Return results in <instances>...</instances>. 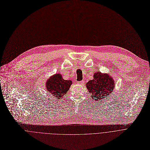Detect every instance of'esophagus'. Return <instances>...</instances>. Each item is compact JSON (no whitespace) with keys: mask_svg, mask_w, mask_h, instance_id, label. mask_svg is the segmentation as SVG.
<instances>
[{"mask_svg":"<svg viewBox=\"0 0 150 150\" xmlns=\"http://www.w3.org/2000/svg\"><path fill=\"white\" fill-rule=\"evenodd\" d=\"M83 82H84V81H81L78 82V83H79V84H83Z\"/></svg>","mask_w":150,"mask_h":150,"instance_id":"34e87169","label":"esophagus"}]
</instances>
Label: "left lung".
I'll return each mask as SVG.
<instances>
[{"label":"left lung","mask_w":150,"mask_h":150,"mask_svg":"<svg viewBox=\"0 0 150 150\" xmlns=\"http://www.w3.org/2000/svg\"><path fill=\"white\" fill-rule=\"evenodd\" d=\"M93 79L90 80L86 87L90 94L91 97L99 101L103 98L108 97L115 88V81L109 74H102L97 72L94 74Z\"/></svg>","instance_id":"1"}]
</instances>
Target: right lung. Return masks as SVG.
<instances>
[{
    "label": "right lung",
    "instance_id": "obj_1",
    "mask_svg": "<svg viewBox=\"0 0 150 150\" xmlns=\"http://www.w3.org/2000/svg\"><path fill=\"white\" fill-rule=\"evenodd\" d=\"M72 83V81L63 79L61 74H56L47 79L46 87L49 93L55 98L60 99L67 94Z\"/></svg>",
    "mask_w": 150,
    "mask_h": 150
}]
</instances>
